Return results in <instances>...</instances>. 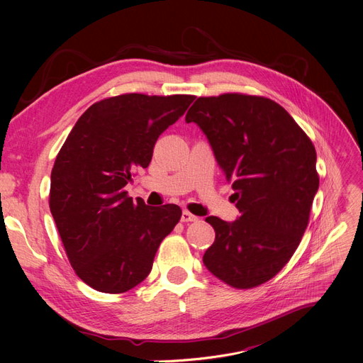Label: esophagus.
<instances>
[{"mask_svg":"<svg viewBox=\"0 0 363 363\" xmlns=\"http://www.w3.org/2000/svg\"><path fill=\"white\" fill-rule=\"evenodd\" d=\"M195 221H199V216L192 215L188 211H183V213H182V223H195Z\"/></svg>","mask_w":363,"mask_h":363,"instance_id":"34e87169","label":"esophagus"}]
</instances>
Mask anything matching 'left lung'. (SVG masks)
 <instances>
[{"mask_svg":"<svg viewBox=\"0 0 363 363\" xmlns=\"http://www.w3.org/2000/svg\"><path fill=\"white\" fill-rule=\"evenodd\" d=\"M186 123L203 130L240 212L232 223L206 218L216 236L204 265L233 288L259 286L289 262L309 223L320 186L312 140L280 104L255 95L200 96Z\"/></svg>","mask_w":363,"mask_h":363,"instance_id":"left-lung-1","label":"left lung"}]
</instances>
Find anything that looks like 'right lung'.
Masks as SVG:
<instances>
[{
	"instance_id": "obj_1",
	"label": "right lung",
	"mask_w": 363,
	"mask_h": 363,
	"mask_svg": "<svg viewBox=\"0 0 363 363\" xmlns=\"http://www.w3.org/2000/svg\"><path fill=\"white\" fill-rule=\"evenodd\" d=\"M194 98H106L79 118L60 148L50 211L74 271L95 291L123 294L144 281L163 238L180 221L179 206L151 207L124 188Z\"/></svg>"
}]
</instances>
